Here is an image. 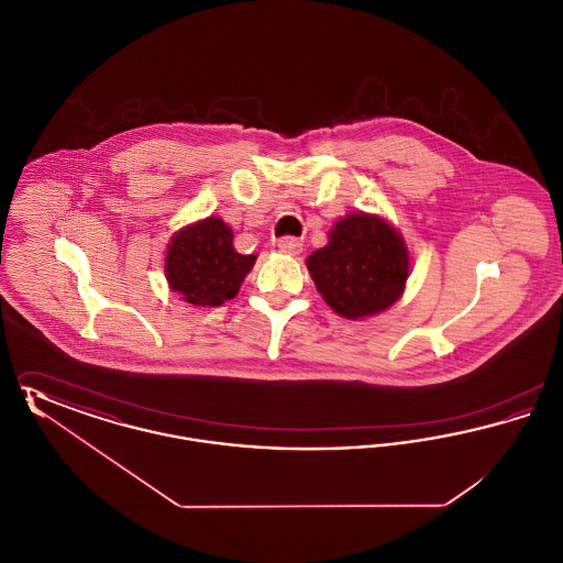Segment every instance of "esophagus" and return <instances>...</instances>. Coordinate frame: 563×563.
I'll use <instances>...</instances> for the list:
<instances>
[{"label":"esophagus","instance_id":"34e87169","mask_svg":"<svg viewBox=\"0 0 563 563\" xmlns=\"http://www.w3.org/2000/svg\"><path fill=\"white\" fill-rule=\"evenodd\" d=\"M301 241H297V239H291V236H287V239H280L278 241V249L283 251V253H289V255H299L301 253Z\"/></svg>","mask_w":563,"mask_h":563}]
</instances>
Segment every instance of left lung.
Instances as JSON below:
<instances>
[{
  "instance_id": "obj_1",
  "label": "left lung",
  "mask_w": 563,
  "mask_h": 563,
  "mask_svg": "<svg viewBox=\"0 0 563 563\" xmlns=\"http://www.w3.org/2000/svg\"><path fill=\"white\" fill-rule=\"evenodd\" d=\"M308 272L331 310L363 321L395 306L411 274L401 232L382 214L340 217L329 241L306 260Z\"/></svg>"
}]
</instances>
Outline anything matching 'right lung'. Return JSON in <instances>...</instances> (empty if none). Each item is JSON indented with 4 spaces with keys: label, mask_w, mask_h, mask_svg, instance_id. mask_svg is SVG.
Returning a JSON list of instances; mask_svg holds the SVG:
<instances>
[{
    "label": "right lung",
    "mask_w": 563,
    "mask_h": 563,
    "mask_svg": "<svg viewBox=\"0 0 563 563\" xmlns=\"http://www.w3.org/2000/svg\"><path fill=\"white\" fill-rule=\"evenodd\" d=\"M257 255L234 249V232L221 217H205L173 234L164 255L168 289L196 308H217L241 291Z\"/></svg>",
    "instance_id": "1"
}]
</instances>
